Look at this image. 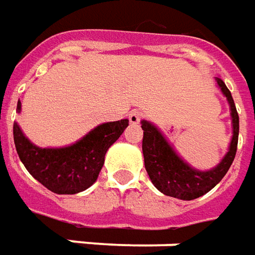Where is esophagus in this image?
<instances>
[{
    "label": "esophagus",
    "instance_id": "obj_1",
    "mask_svg": "<svg viewBox=\"0 0 255 255\" xmlns=\"http://www.w3.org/2000/svg\"><path fill=\"white\" fill-rule=\"evenodd\" d=\"M141 117H142V113L141 112H138V110H132L129 116H128V120L131 124H138L139 121H141Z\"/></svg>",
    "mask_w": 255,
    "mask_h": 255
}]
</instances>
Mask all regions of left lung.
<instances>
[{"label":"left lung","instance_id":"8db88e82","mask_svg":"<svg viewBox=\"0 0 255 255\" xmlns=\"http://www.w3.org/2000/svg\"><path fill=\"white\" fill-rule=\"evenodd\" d=\"M219 89L226 98L230 107L232 119V139L222 160L209 170L194 169L178 155L162 131L150 121L142 120L143 129L142 152L145 169L150 181L160 193L178 200L191 201L211 191L228 173L235 160L239 139V114L232 98V93L221 78H215Z\"/></svg>","mask_w":255,"mask_h":255}]
</instances>
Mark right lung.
I'll use <instances>...</instances> for the list:
<instances>
[{"instance_id":"obj_1","label":"right lung","mask_w":255,"mask_h":255,"mask_svg":"<svg viewBox=\"0 0 255 255\" xmlns=\"http://www.w3.org/2000/svg\"><path fill=\"white\" fill-rule=\"evenodd\" d=\"M20 110L22 103L18 100L16 112ZM127 127V119L103 123L71 145L40 148L13 123V141L20 162L39 183L55 194H77L98 180L106 152Z\"/></svg>"}]
</instances>
